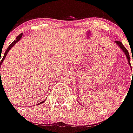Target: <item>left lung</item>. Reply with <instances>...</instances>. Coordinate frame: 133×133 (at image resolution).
<instances>
[{
  "mask_svg": "<svg viewBox=\"0 0 133 133\" xmlns=\"http://www.w3.org/2000/svg\"><path fill=\"white\" fill-rule=\"evenodd\" d=\"M115 43H117L119 46H120V48H121V50H123V52L125 53V55H126V57H127V59H128V62H129V65L131 66V65H130V56H129V52L128 50L126 49V47L123 45V43H121V41H115ZM132 62H133V56H132ZM133 73V71H132Z\"/></svg>",
  "mask_w": 133,
  "mask_h": 133,
  "instance_id": "obj_1",
  "label": "left lung"
}]
</instances>
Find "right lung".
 I'll return each instance as SVG.
<instances>
[{"label":"right lung","mask_w":133,"mask_h":133,"mask_svg":"<svg viewBox=\"0 0 133 133\" xmlns=\"http://www.w3.org/2000/svg\"><path fill=\"white\" fill-rule=\"evenodd\" d=\"M22 34H20L19 36H17V37L16 38V41H13V42H12V43H11V44H10V45L9 46H8L7 50H6V52H4V56H3V59H0V68H1V64H2V62H4V59H5V57H6V56L7 55V53H8L9 50H10V49L12 48V46H14V45H15L16 43H17V42H18V41H19L20 39L22 38ZM0 58H1V56H0ZM0 74H1V71H0ZM41 103H43V102H41V103H39V104H41Z\"/></svg>","instance_id":"right-lung-1"}]
</instances>
